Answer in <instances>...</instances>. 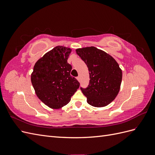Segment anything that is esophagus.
<instances>
[{
	"label": "esophagus",
	"mask_w": 155,
	"mask_h": 155,
	"mask_svg": "<svg viewBox=\"0 0 155 155\" xmlns=\"http://www.w3.org/2000/svg\"><path fill=\"white\" fill-rule=\"evenodd\" d=\"M76 78H77V79H78V80L79 81H80V77L78 76V77H77Z\"/></svg>",
	"instance_id": "1"
}]
</instances>
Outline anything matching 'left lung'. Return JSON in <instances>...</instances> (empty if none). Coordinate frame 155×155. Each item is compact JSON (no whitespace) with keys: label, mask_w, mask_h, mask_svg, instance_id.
Returning a JSON list of instances; mask_svg holds the SVG:
<instances>
[{"label":"left lung","mask_w":155,"mask_h":155,"mask_svg":"<svg viewBox=\"0 0 155 155\" xmlns=\"http://www.w3.org/2000/svg\"><path fill=\"white\" fill-rule=\"evenodd\" d=\"M77 54L88 68V85L80 87L87 98V103L93 107H101L109 105L119 92L122 79V72L116 60L94 46L79 48Z\"/></svg>","instance_id":"8db88e82"}]
</instances>
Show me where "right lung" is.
<instances>
[{
    "instance_id": "1",
    "label": "right lung",
    "mask_w": 155,
    "mask_h": 155,
    "mask_svg": "<svg viewBox=\"0 0 155 155\" xmlns=\"http://www.w3.org/2000/svg\"><path fill=\"white\" fill-rule=\"evenodd\" d=\"M71 49L58 46L39 59L31 76L32 85L39 100L52 109L68 104L79 87L70 75L71 64L67 63Z\"/></svg>"
}]
</instances>
